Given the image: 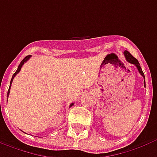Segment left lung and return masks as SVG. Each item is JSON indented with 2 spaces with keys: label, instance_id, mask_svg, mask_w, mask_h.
<instances>
[{
  "label": "left lung",
  "instance_id": "obj_1",
  "mask_svg": "<svg viewBox=\"0 0 157 157\" xmlns=\"http://www.w3.org/2000/svg\"><path fill=\"white\" fill-rule=\"evenodd\" d=\"M124 55L125 58H126V59H127V61L129 62V63H131V64H133V65H135L136 67H137V69H138L139 72H140V74L144 77V79H145V75H144V73H143V71H142V69L141 67H140V63H139V61L136 59L133 56V55L129 53L128 51H127V50H125L124 52ZM144 86H145V80H144Z\"/></svg>",
  "mask_w": 157,
  "mask_h": 157
}]
</instances>
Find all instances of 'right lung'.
I'll return each instance as SVG.
<instances>
[{
  "label": "right lung",
  "mask_w": 157,
  "mask_h": 157,
  "mask_svg": "<svg viewBox=\"0 0 157 157\" xmlns=\"http://www.w3.org/2000/svg\"><path fill=\"white\" fill-rule=\"evenodd\" d=\"M30 57H31V55H28V56H26L25 58L22 59V61H21V63H20V65H18V68H17V71H16L15 73L13 74V75H12V80H11V82H10V87H9L8 92H7V95H9V93H10V89H11V84H12V81H13V79H14V77H15V75H17V73H18L19 71H20V70H21V68H22V65H23V64H24L25 62L28 61L29 59H30ZM7 98H8V97H7ZM73 105H74V103H71V104L70 105V108H71V106H73Z\"/></svg>",
  "instance_id": "1"
}]
</instances>
